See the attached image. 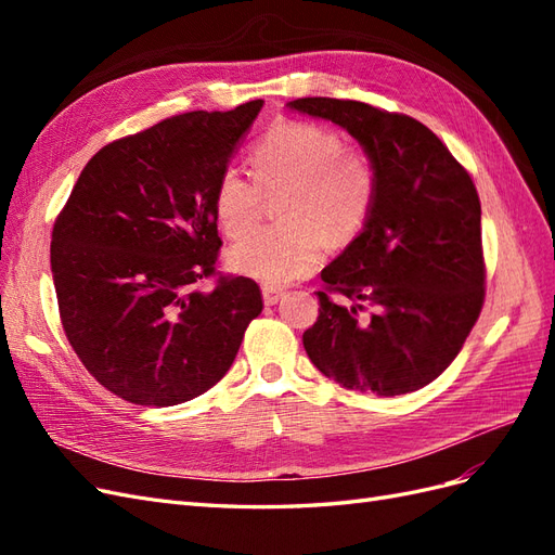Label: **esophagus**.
Here are the masks:
<instances>
[{"label":"esophagus","mask_w":555,"mask_h":555,"mask_svg":"<svg viewBox=\"0 0 555 555\" xmlns=\"http://www.w3.org/2000/svg\"><path fill=\"white\" fill-rule=\"evenodd\" d=\"M261 294H263V304H266V306H275L278 300L284 296V292H282V289H278V287H268V284H266V287L261 289Z\"/></svg>","instance_id":"obj_1"}]
</instances>
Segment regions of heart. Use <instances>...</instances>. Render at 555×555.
<instances>
[{
	"mask_svg": "<svg viewBox=\"0 0 555 555\" xmlns=\"http://www.w3.org/2000/svg\"><path fill=\"white\" fill-rule=\"evenodd\" d=\"M255 178L227 169L215 188V215L227 236H243L263 215V192L289 190L282 217L289 224L247 233L229 249L233 271L280 287L304 278L324 257L326 236L347 243L371 217L377 173L363 150L317 122H280L251 150Z\"/></svg>",
	"mask_w": 555,
	"mask_h": 555,
	"instance_id": "obj_1",
	"label": "heart"
}]
</instances>
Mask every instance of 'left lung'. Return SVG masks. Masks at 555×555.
I'll use <instances>...</instances> for the list:
<instances>
[{"label": "left lung", "mask_w": 555, "mask_h": 555, "mask_svg": "<svg viewBox=\"0 0 555 555\" xmlns=\"http://www.w3.org/2000/svg\"><path fill=\"white\" fill-rule=\"evenodd\" d=\"M287 106L347 129L377 173L363 231L322 271L308 357L345 389L386 398L422 389L456 359L483 306L475 182L410 115L328 96Z\"/></svg>", "instance_id": "obj_1"}]
</instances>
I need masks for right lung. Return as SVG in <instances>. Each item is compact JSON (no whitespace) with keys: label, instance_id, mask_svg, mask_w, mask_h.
<instances>
[{"label":"right lung","instance_id":"obj_1","mask_svg":"<svg viewBox=\"0 0 555 555\" xmlns=\"http://www.w3.org/2000/svg\"><path fill=\"white\" fill-rule=\"evenodd\" d=\"M263 102L182 113L104 145L57 215L50 268L62 328L88 373L133 405L206 393L263 300L249 278L214 276L215 188Z\"/></svg>","mask_w":555,"mask_h":555}]
</instances>
